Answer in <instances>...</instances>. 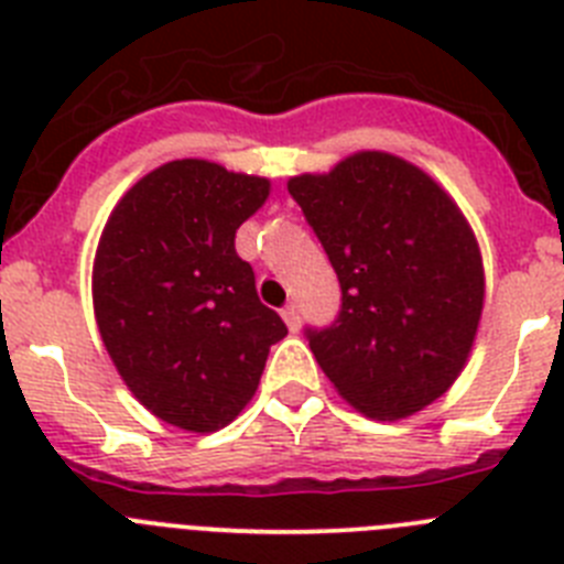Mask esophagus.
Instances as JSON below:
<instances>
[{
  "instance_id": "34e87169",
  "label": "esophagus",
  "mask_w": 564,
  "mask_h": 564,
  "mask_svg": "<svg viewBox=\"0 0 564 564\" xmlns=\"http://www.w3.org/2000/svg\"><path fill=\"white\" fill-rule=\"evenodd\" d=\"M282 318H285V325H288V330H291V333H296L299 327H302V318H299L296 305H288L285 311H282Z\"/></svg>"
}]
</instances>
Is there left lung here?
I'll use <instances>...</instances> for the list:
<instances>
[{
  "label": "left lung",
  "instance_id": "1",
  "mask_svg": "<svg viewBox=\"0 0 564 564\" xmlns=\"http://www.w3.org/2000/svg\"><path fill=\"white\" fill-rule=\"evenodd\" d=\"M288 192L325 246L341 311L311 350L338 395L376 421L430 406L466 367L486 276L475 231L423 169L356 152Z\"/></svg>",
  "mask_w": 564,
  "mask_h": 564
}]
</instances>
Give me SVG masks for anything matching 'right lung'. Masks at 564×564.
Wrapping results in <instances>:
<instances>
[{
    "label": "right lung",
    "instance_id": "add662e5",
    "mask_svg": "<svg viewBox=\"0 0 564 564\" xmlns=\"http://www.w3.org/2000/svg\"><path fill=\"white\" fill-rule=\"evenodd\" d=\"M271 181L212 161H172L112 208L93 262L101 341L132 395L186 432L246 410L285 322L257 296L234 234Z\"/></svg>",
    "mask_w": 564,
    "mask_h": 564
}]
</instances>
